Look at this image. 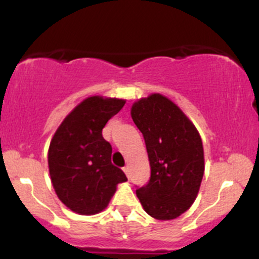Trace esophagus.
Wrapping results in <instances>:
<instances>
[{"instance_id":"esophagus-1","label":"esophagus","mask_w":259,"mask_h":259,"mask_svg":"<svg viewBox=\"0 0 259 259\" xmlns=\"http://www.w3.org/2000/svg\"><path fill=\"white\" fill-rule=\"evenodd\" d=\"M123 170H124V173L126 174V177L129 178L130 177V169H129V167H127V165H126V167L123 168Z\"/></svg>"}]
</instances>
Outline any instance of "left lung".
I'll use <instances>...</instances> for the list:
<instances>
[{"label":"left lung","instance_id":"8db88e82","mask_svg":"<svg viewBox=\"0 0 259 259\" xmlns=\"http://www.w3.org/2000/svg\"><path fill=\"white\" fill-rule=\"evenodd\" d=\"M132 118L144 135L151 167L150 180L136 195L153 218H178L194 203L203 178L200 134L179 107L159 94L134 103Z\"/></svg>","mask_w":259,"mask_h":259}]
</instances>
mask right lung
I'll list each match as a JSON object with an SVG mask.
<instances>
[{"label":"right lung","instance_id":"1","mask_svg":"<svg viewBox=\"0 0 259 259\" xmlns=\"http://www.w3.org/2000/svg\"><path fill=\"white\" fill-rule=\"evenodd\" d=\"M125 105L119 99L92 96L62 121L49 148V169L58 198L73 212L91 215L107 207L117 185L127 178L112 164V146L102 136L113 115Z\"/></svg>","mask_w":259,"mask_h":259}]
</instances>
